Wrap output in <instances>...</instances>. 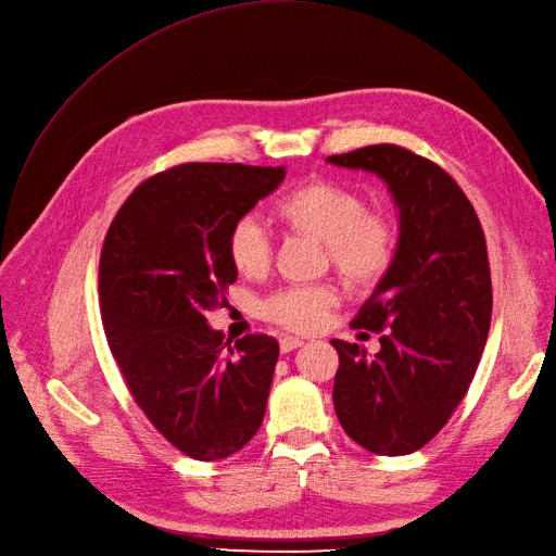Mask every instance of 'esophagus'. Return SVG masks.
Wrapping results in <instances>:
<instances>
[{
	"mask_svg": "<svg viewBox=\"0 0 556 556\" xmlns=\"http://www.w3.org/2000/svg\"><path fill=\"white\" fill-rule=\"evenodd\" d=\"M301 344H303V340H301V338H294V336H282V338H280V351H282V353H290V351L299 349Z\"/></svg>",
	"mask_w": 556,
	"mask_h": 556,
	"instance_id": "esophagus-1",
	"label": "esophagus"
}]
</instances>
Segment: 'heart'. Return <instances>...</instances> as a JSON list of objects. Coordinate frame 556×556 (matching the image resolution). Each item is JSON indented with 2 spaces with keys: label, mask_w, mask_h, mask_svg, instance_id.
<instances>
[{
  "label": "heart",
  "mask_w": 556,
  "mask_h": 556,
  "mask_svg": "<svg viewBox=\"0 0 556 556\" xmlns=\"http://www.w3.org/2000/svg\"><path fill=\"white\" fill-rule=\"evenodd\" d=\"M271 218L294 235L321 241L328 262L351 287L379 282L394 260L396 237L383 214L367 212L365 198L344 185L313 180L282 193ZM226 251L243 278H264L271 269L274 241L255 218H239L230 228ZM340 294L330 285L287 287L262 305V315L292 330H315L324 324Z\"/></svg>",
  "instance_id": "obj_1"
}]
</instances>
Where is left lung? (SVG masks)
I'll use <instances>...</instances> for the list:
<instances>
[{
	"mask_svg": "<svg viewBox=\"0 0 556 556\" xmlns=\"http://www.w3.org/2000/svg\"><path fill=\"white\" fill-rule=\"evenodd\" d=\"M376 173L399 207L390 269L351 321L381 351L342 340L332 404L342 429L371 454H413L447 425L468 392L493 313L485 237L468 195L431 160L392 143L332 154Z\"/></svg>",
	"mask_w": 556,
	"mask_h": 556,
	"instance_id": "8db88e82",
	"label": "left lung"
}]
</instances>
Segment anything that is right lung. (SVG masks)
Segmentation results:
<instances>
[{"label":"right lung","mask_w":556,"mask_h":556,"mask_svg":"<svg viewBox=\"0 0 556 556\" xmlns=\"http://www.w3.org/2000/svg\"><path fill=\"white\" fill-rule=\"evenodd\" d=\"M285 180V168L180 164L148 177L111 220L100 255V315L139 408L195 460L239 452L257 433L278 342H224L205 309L237 280L230 228Z\"/></svg>","instance_id":"right-lung-1"}]
</instances>
